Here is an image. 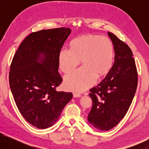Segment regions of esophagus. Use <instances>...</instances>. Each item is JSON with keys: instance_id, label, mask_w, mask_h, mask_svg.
Returning a JSON list of instances; mask_svg holds the SVG:
<instances>
[{"instance_id": "esophagus-1", "label": "esophagus", "mask_w": 149, "mask_h": 149, "mask_svg": "<svg viewBox=\"0 0 149 149\" xmlns=\"http://www.w3.org/2000/svg\"><path fill=\"white\" fill-rule=\"evenodd\" d=\"M73 96H74V97H80L81 95L79 93H73Z\"/></svg>"}]
</instances>
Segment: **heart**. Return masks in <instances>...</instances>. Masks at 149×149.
Here are the masks:
<instances>
[{"instance_id":"b5f03b06","label":"heart","mask_w":149,"mask_h":149,"mask_svg":"<svg viewBox=\"0 0 149 149\" xmlns=\"http://www.w3.org/2000/svg\"><path fill=\"white\" fill-rule=\"evenodd\" d=\"M114 47L110 40L99 35L87 34L75 39L70 44V50L62 49L58 54L61 71L68 73L79 64V69L70 73L64 78L67 89L83 91L94 84L97 77L107 75L114 62Z\"/></svg>"}]
</instances>
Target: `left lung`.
I'll return each mask as SVG.
<instances>
[{
  "label": "left lung",
  "instance_id": "obj_1",
  "mask_svg": "<svg viewBox=\"0 0 149 149\" xmlns=\"http://www.w3.org/2000/svg\"><path fill=\"white\" fill-rule=\"evenodd\" d=\"M108 35L114 45V64L102 81L89 90L93 106L88 121L101 131L111 130L125 116L138 81L132 50L112 33L108 32Z\"/></svg>",
  "mask_w": 149,
  "mask_h": 149
}]
</instances>
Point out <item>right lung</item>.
<instances>
[{
  "label": "right lung",
  "mask_w": 149,
  "mask_h": 149,
  "mask_svg": "<svg viewBox=\"0 0 149 149\" xmlns=\"http://www.w3.org/2000/svg\"><path fill=\"white\" fill-rule=\"evenodd\" d=\"M71 33L65 27L31 33L17 49L10 65L9 84L22 116L39 129L54 125L72 93L57 91L62 81L58 54Z\"/></svg>",
  "instance_id": "1"
}]
</instances>
